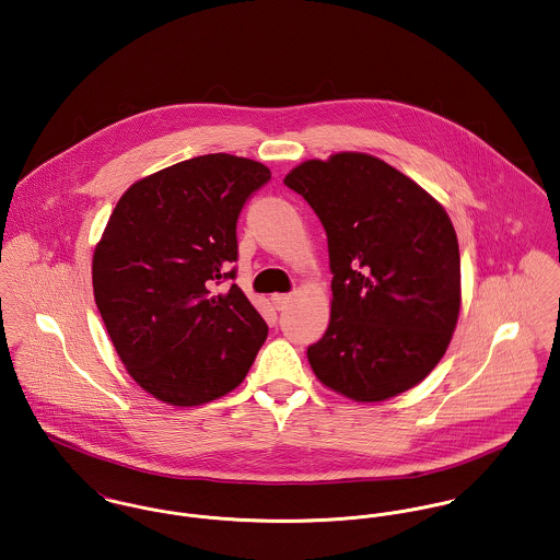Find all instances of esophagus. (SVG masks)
Segmentation results:
<instances>
[{"label":"esophagus","mask_w":560,"mask_h":560,"mask_svg":"<svg viewBox=\"0 0 560 560\" xmlns=\"http://www.w3.org/2000/svg\"><path fill=\"white\" fill-rule=\"evenodd\" d=\"M270 301H272L277 311H281V308H285V306H288V302H290V294H272V296H270Z\"/></svg>","instance_id":"34e87169"}]
</instances>
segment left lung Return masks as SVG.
Wrapping results in <instances>:
<instances>
[{"label": "left lung", "mask_w": 560, "mask_h": 560, "mask_svg": "<svg viewBox=\"0 0 560 560\" xmlns=\"http://www.w3.org/2000/svg\"><path fill=\"white\" fill-rule=\"evenodd\" d=\"M319 217L332 272L330 324L306 355L324 386L375 402L420 384L460 311V254L443 207L364 153L308 160L283 180Z\"/></svg>", "instance_id": "obj_1"}]
</instances>
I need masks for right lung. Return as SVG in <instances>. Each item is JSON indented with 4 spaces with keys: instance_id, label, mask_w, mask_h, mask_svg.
I'll return each mask as SVG.
<instances>
[{
    "instance_id": "obj_1",
    "label": "right lung",
    "mask_w": 560,
    "mask_h": 560,
    "mask_svg": "<svg viewBox=\"0 0 560 560\" xmlns=\"http://www.w3.org/2000/svg\"><path fill=\"white\" fill-rule=\"evenodd\" d=\"M270 180L211 153L133 183L93 254V294L136 384L176 407L215 400L249 373L268 326L236 283V221Z\"/></svg>"
}]
</instances>
